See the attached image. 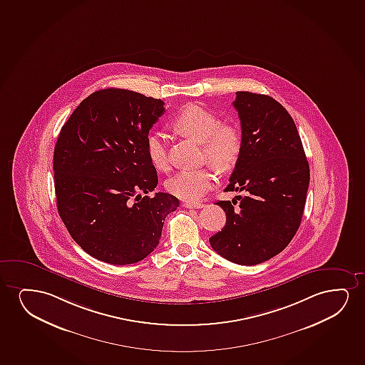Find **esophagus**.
Wrapping results in <instances>:
<instances>
[{"instance_id": "obj_1", "label": "esophagus", "mask_w": 365, "mask_h": 365, "mask_svg": "<svg viewBox=\"0 0 365 365\" xmlns=\"http://www.w3.org/2000/svg\"><path fill=\"white\" fill-rule=\"evenodd\" d=\"M185 208L190 209H200L203 208L204 204L202 203H188V202H185V203L182 204Z\"/></svg>"}]
</instances>
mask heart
<instances>
[{"label": "heart", "mask_w": 365, "mask_h": 365, "mask_svg": "<svg viewBox=\"0 0 365 365\" xmlns=\"http://www.w3.org/2000/svg\"><path fill=\"white\" fill-rule=\"evenodd\" d=\"M172 126L187 138L203 143L204 157L219 170H230L242 155V136L232 123H220L218 116L202 105L183 106L172 120ZM146 153L157 170L170 167L165 133H151L146 138ZM214 185L213 170H185L167 180L170 195L185 202H197Z\"/></svg>", "instance_id": "b5f03b06"}]
</instances>
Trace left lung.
I'll use <instances>...</instances> for the list:
<instances>
[{"label":"left lung","instance_id":"8db88e82","mask_svg":"<svg viewBox=\"0 0 365 365\" xmlns=\"http://www.w3.org/2000/svg\"><path fill=\"white\" fill-rule=\"evenodd\" d=\"M232 105L242 123V150L225 190L244 197L217 202L227 222L209 242L227 260L257 265L284 250L299 230L309 166L294 118L279 101L237 91Z\"/></svg>","mask_w":365,"mask_h":365}]
</instances>
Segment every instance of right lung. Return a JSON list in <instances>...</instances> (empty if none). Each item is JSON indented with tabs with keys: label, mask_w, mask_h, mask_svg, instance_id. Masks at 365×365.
Returning <instances> with one entry per match:
<instances>
[{
	"label": "right lung",
	"mask_w": 365,
	"mask_h": 365,
	"mask_svg": "<svg viewBox=\"0 0 365 365\" xmlns=\"http://www.w3.org/2000/svg\"><path fill=\"white\" fill-rule=\"evenodd\" d=\"M161 99L103 89L89 95L63 125L53 170L58 213L89 255L130 265L156 249L163 222L180 207L168 193L155 197L156 168L146 138L165 113Z\"/></svg>",
	"instance_id": "add662e5"
}]
</instances>
